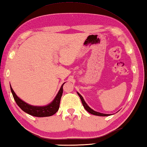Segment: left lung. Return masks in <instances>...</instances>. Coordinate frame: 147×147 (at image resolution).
<instances>
[{
	"instance_id": "obj_1",
	"label": "left lung",
	"mask_w": 147,
	"mask_h": 147,
	"mask_svg": "<svg viewBox=\"0 0 147 147\" xmlns=\"http://www.w3.org/2000/svg\"><path fill=\"white\" fill-rule=\"evenodd\" d=\"M77 94L78 96H79L80 100L82 101V105H83L84 108L86 109V111H88V113H90V114L92 115H96V116H102V117H107V116H109L110 115H108V114H104V113H98V112H96V111H94V110H92V109H90L89 107L88 106V105L86 104L85 101H84L83 97H82L81 95H80L78 92H77Z\"/></svg>"
}]
</instances>
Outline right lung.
Segmentation results:
<instances>
[{
  "label": "right lung",
  "mask_w": 147,
  "mask_h": 147,
  "mask_svg": "<svg viewBox=\"0 0 147 147\" xmlns=\"http://www.w3.org/2000/svg\"><path fill=\"white\" fill-rule=\"evenodd\" d=\"M63 83L62 84L61 88H60L59 92L55 96L54 100L51 102L50 104L43 107H38V106H32L28 103H26L21 100L20 98H18L17 95L15 94L11 86V90L12 94V96L14 97V100L16 102V104L22 111L24 112L28 113L34 117H50L55 115L59 109L60 102H61V98L63 94V86L64 85Z\"/></svg>",
  "instance_id": "obj_1"
}]
</instances>
